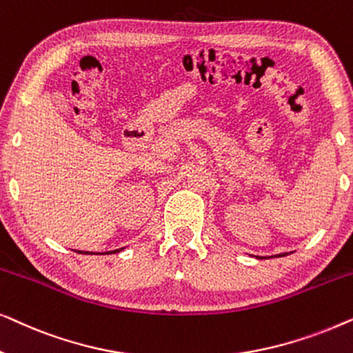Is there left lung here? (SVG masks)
Here are the masks:
<instances>
[{
	"instance_id": "1",
	"label": "left lung",
	"mask_w": 353,
	"mask_h": 353,
	"mask_svg": "<svg viewBox=\"0 0 353 353\" xmlns=\"http://www.w3.org/2000/svg\"><path fill=\"white\" fill-rule=\"evenodd\" d=\"M284 255H288V252H284V254H276V255H274V257H284ZM257 259H263V257H257Z\"/></svg>"
}]
</instances>
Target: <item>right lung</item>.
Listing matches in <instances>:
<instances>
[{
  "label": "right lung",
  "mask_w": 353,
  "mask_h": 353,
  "mask_svg": "<svg viewBox=\"0 0 353 353\" xmlns=\"http://www.w3.org/2000/svg\"><path fill=\"white\" fill-rule=\"evenodd\" d=\"M120 250H123V248L122 249H115V250H109V252H104V254H117V252H120ZM75 252H79V254H91V252H85V250H75Z\"/></svg>",
  "instance_id": "obj_1"
}]
</instances>
